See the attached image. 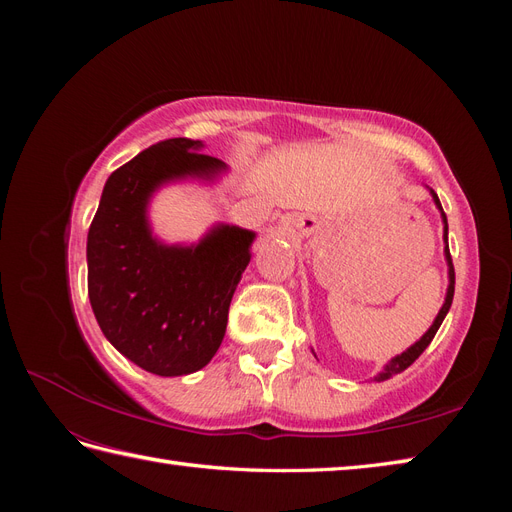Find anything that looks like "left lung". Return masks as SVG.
Listing matches in <instances>:
<instances>
[{"mask_svg":"<svg viewBox=\"0 0 512 512\" xmlns=\"http://www.w3.org/2000/svg\"><path fill=\"white\" fill-rule=\"evenodd\" d=\"M429 192H431V196H433V203H436V207L440 209L442 222H444V243H446V245H444V256H446V262H448V290H446V299H444V305H442V309L438 312L436 320H433V324L429 327V331H427L421 339H418V342H416L414 346H410L406 352H401V354L395 356V359H391V363L384 367V371H380L376 380H386V378H391V376L399 374V371L408 369V367L418 359V356L423 354V350L431 344V339L436 337V333H438V329H440V324H442V320L446 318L448 309H451V303H453V294H455V269H453L451 250H448V224H446V213L442 211L438 194L433 192V190H429Z\"/></svg>","mask_w":512,"mask_h":512,"instance_id":"8db88e82","label":"left lung"}]
</instances>
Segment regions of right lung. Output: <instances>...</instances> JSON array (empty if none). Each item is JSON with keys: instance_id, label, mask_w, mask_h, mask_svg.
I'll return each mask as SVG.
<instances>
[{"instance_id": "add662e5", "label": "right lung", "mask_w": 512, "mask_h": 512, "mask_svg": "<svg viewBox=\"0 0 512 512\" xmlns=\"http://www.w3.org/2000/svg\"><path fill=\"white\" fill-rule=\"evenodd\" d=\"M192 138H166L106 179L87 235V290L104 337L156 376H185L218 352L254 232L215 226L198 245L151 235L147 205L162 183L213 179L226 164Z\"/></svg>"}]
</instances>
